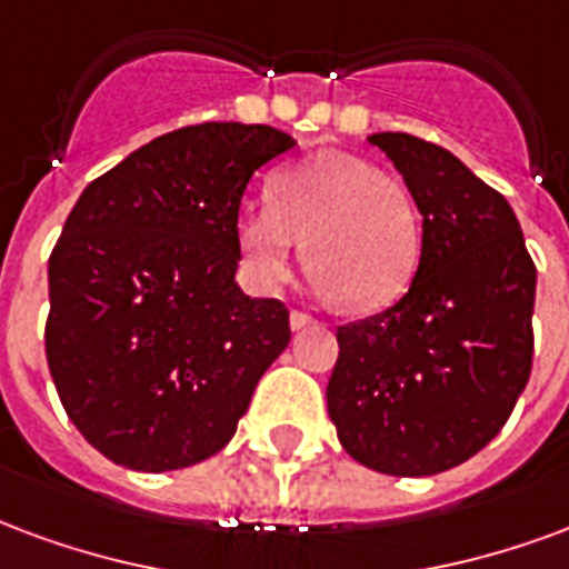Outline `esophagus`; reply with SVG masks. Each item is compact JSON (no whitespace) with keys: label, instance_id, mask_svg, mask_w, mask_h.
Returning <instances> with one entry per match:
<instances>
[{"label":"esophagus","instance_id":"1","mask_svg":"<svg viewBox=\"0 0 569 569\" xmlns=\"http://www.w3.org/2000/svg\"><path fill=\"white\" fill-rule=\"evenodd\" d=\"M313 322H317V319L310 317V313H305V310H292V313H289V326L296 328H307V326H313Z\"/></svg>","mask_w":569,"mask_h":569}]
</instances>
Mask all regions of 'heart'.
<instances>
[{"mask_svg": "<svg viewBox=\"0 0 569 569\" xmlns=\"http://www.w3.org/2000/svg\"><path fill=\"white\" fill-rule=\"evenodd\" d=\"M234 241L262 289L289 280L298 241L322 292L349 310H380L413 280L422 229L401 180L356 156L326 153L273 174L268 204L241 210Z\"/></svg>", "mask_w": 569, "mask_h": 569, "instance_id": "heart-1", "label": "heart"}]
</instances>
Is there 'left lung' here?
<instances>
[{"mask_svg":"<svg viewBox=\"0 0 569 569\" xmlns=\"http://www.w3.org/2000/svg\"><path fill=\"white\" fill-rule=\"evenodd\" d=\"M422 213L407 296L338 326L326 398L340 446L389 477L465 465L500 435L533 365L537 264L509 201L416 134H370Z\"/></svg>","mask_w":569,"mask_h":569,"instance_id":"left-lung-1","label":"left lung"}]
</instances>
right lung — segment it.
<instances>
[{
    "label": "right lung",
    "instance_id": "1",
    "mask_svg": "<svg viewBox=\"0 0 569 569\" xmlns=\"http://www.w3.org/2000/svg\"><path fill=\"white\" fill-rule=\"evenodd\" d=\"M292 147L271 126H183L71 208L48 262L44 352L69 419L113 465L217 456L292 338L283 301L234 283L243 189Z\"/></svg>",
    "mask_w": 569,
    "mask_h": 569
}]
</instances>
